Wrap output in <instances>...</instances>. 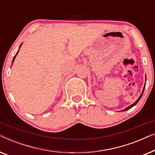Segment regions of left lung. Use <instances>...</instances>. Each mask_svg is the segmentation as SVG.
Masks as SVG:
<instances>
[{
    "label": "left lung",
    "mask_w": 155,
    "mask_h": 155,
    "mask_svg": "<svg viewBox=\"0 0 155 155\" xmlns=\"http://www.w3.org/2000/svg\"><path fill=\"white\" fill-rule=\"evenodd\" d=\"M145 87H144V88H143V92H142V94H141V95H140V97H139V98L137 99V100H136V101H135V102H134V103H133V104H131L130 106H129V107H127V108H126V109H124V110H121V111H127V110L130 109V108H132V107H134V106H135V105H136V104H137V102H138V101H140V99H141V97H142V96H143V94L144 90H145Z\"/></svg>",
    "instance_id": "8db88e82"
}]
</instances>
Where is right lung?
I'll use <instances>...</instances> for the list:
<instances>
[{
  "mask_svg": "<svg viewBox=\"0 0 155 155\" xmlns=\"http://www.w3.org/2000/svg\"><path fill=\"white\" fill-rule=\"evenodd\" d=\"M18 52H19V51H18V52H17V54H15V56H14V58H13V60H12V63H13V62H14V60H15V56H17V54H18Z\"/></svg>",
  "mask_w": 155,
  "mask_h": 155,
  "instance_id": "right-lung-1",
  "label": "right lung"
}]
</instances>
